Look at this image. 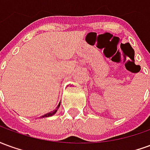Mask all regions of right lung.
<instances>
[{
  "mask_svg": "<svg viewBox=\"0 0 150 150\" xmlns=\"http://www.w3.org/2000/svg\"><path fill=\"white\" fill-rule=\"evenodd\" d=\"M59 106H60V103L59 104V105L57 106V108H56V109L55 110H53L52 112H50L49 113H46V114H45V115H43V116H42L41 117H49V116H53V115H54L56 113V112L58 111V109H59Z\"/></svg>",
  "mask_w": 150,
  "mask_h": 150,
  "instance_id": "right-lung-1",
  "label": "right lung"
}]
</instances>
